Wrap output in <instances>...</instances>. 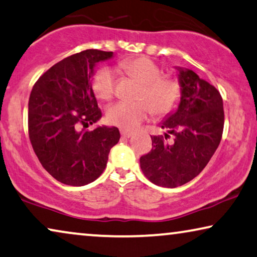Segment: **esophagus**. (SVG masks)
<instances>
[{
    "instance_id": "esophagus-1",
    "label": "esophagus",
    "mask_w": 257,
    "mask_h": 257,
    "mask_svg": "<svg viewBox=\"0 0 257 257\" xmlns=\"http://www.w3.org/2000/svg\"><path fill=\"white\" fill-rule=\"evenodd\" d=\"M120 135H121L122 138H130V137L133 135V132L132 131H127V130L121 128L120 130Z\"/></svg>"
}]
</instances>
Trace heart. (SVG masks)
<instances>
[{
	"label": "heart",
	"instance_id": "1",
	"mask_svg": "<svg viewBox=\"0 0 257 257\" xmlns=\"http://www.w3.org/2000/svg\"><path fill=\"white\" fill-rule=\"evenodd\" d=\"M119 66L128 76L143 83V88L138 96L140 101H120L109 107L106 119L110 124L131 130L153 112L166 116L177 109L183 90L176 77L162 76L163 72L160 66L145 57L126 59ZM91 87L96 97L110 101L116 94V72L107 67L101 68L95 74Z\"/></svg>",
	"mask_w": 257,
	"mask_h": 257
}]
</instances>
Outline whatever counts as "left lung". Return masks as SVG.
<instances>
[{
    "mask_svg": "<svg viewBox=\"0 0 257 257\" xmlns=\"http://www.w3.org/2000/svg\"><path fill=\"white\" fill-rule=\"evenodd\" d=\"M182 99L176 112L161 127L174 136H153L152 150L140 158L145 176L159 187L176 188L195 178L205 168L220 144L224 131V106L220 92L190 69H178Z\"/></svg>",
    "mask_w": 257,
    "mask_h": 257,
    "instance_id": "left-lung-1",
    "label": "left lung"
}]
</instances>
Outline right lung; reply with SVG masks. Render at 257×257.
Listing matches in <instances>:
<instances>
[{
	"label": "right lung",
	"mask_w": 257,
	"mask_h": 257,
	"mask_svg": "<svg viewBox=\"0 0 257 257\" xmlns=\"http://www.w3.org/2000/svg\"><path fill=\"white\" fill-rule=\"evenodd\" d=\"M112 52L85 50L52 66L33 85L29 98V138L44 169L67 185L82 187L101 176L117 127L80 131L102 117L91 88L97 62Z\"/></svg>",
	"instance_id": "add662e5"
}]
</instances>
